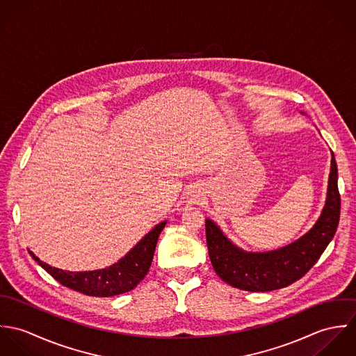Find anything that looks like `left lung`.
I'll list each match as a JSON object with an SVG mask.
<instances>
[{"instance_id": "8db88e82", "label": "left lung", "mask_w": 356, "mask_h": 356, "mask_svg": "<svg viewBox=\"0 0 356 356\" xmlns=\"http://www.w3.org/2000/svg\"><path fill=\"white\" fill-rule=\"evenodd\" d=\"M340 205L337 164L332 153L323 211L315 226L291 245L263 254L244 252L234 247L212 220L207 219L205 236L213 270L229 285L250 292H268L293 284L308 273L333 238L340 220Z\"/></svg>"}]
</instances>
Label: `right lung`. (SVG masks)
Returning <instances> with one entry per match:
<instances>
[{"instance_id": "right-lung-1", "label": "right lung", "mask_w": 356, "mask_h": 356, "mask_svg": "<svg viewBox=\"0 0 356 356\" xmlns=\"http://www.w3.org/2000/svg\"><path fill=\"white\" fill-rule=\"evenodd\" d=\"M164 226L165 222L159 223L124 257L102 270L79 273L64 271L44 263L33 252L30 254L61 285L88 296L111 298L134 289L145 278L152 264L159 234Z\"/></svg>"}]
</instances>
